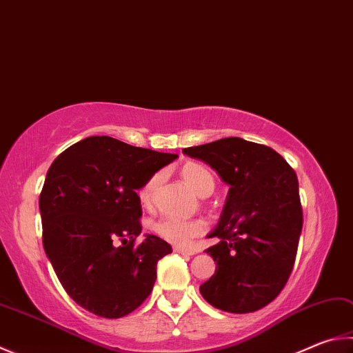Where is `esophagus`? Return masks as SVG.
<instances>
[{
	"mask_svg": "<svg viewBox=\"0 0 353 353\" xmlns=\"http://www.w3.org/2000/svg\"><path fill=\"white\" fill-rule=\"evenodd\" d=\"M172 250H174V252H176V253H179V254H188V256L194 254L193 250H190V248H183V247H179V245H176V247L172 248Z\"/></svg>",
	"mask_w": 353,
	"mask_h": 353,
	"instance_id": "esophagus-1",
	"label": "esophagus"
}]
</instances>
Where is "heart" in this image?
I'll use <instances>...</instances> for the list:
<instances>
[{
  "label": "heart",
  "mask_w": 353,
  "mask_h": 353,
  "mask_svg": "<svg viewBox=\"0 0 353 353\" xmlns=\"http://www.w3.org/2000/svg\"><path fill=\"white\" fill-rule=\"evenodd\" d=\"M181 174L183 181L187 182L191 188L201 197H207L213 194L216 188V181L211 171L201 163H187L182 168ZM162 176L154 174L146 181L139 190V201L143 207L151 205L154 199L156 190L160 183ZM152 230L160 236V238L168 241L176 245H187L197 236H201L207 230V223L201 219H182V217L174 216H163L159 221L152 223Z\"/></svg>",
  "instance_id": "b5f03b06"
}]
</instances>
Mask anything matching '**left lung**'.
<instances>
[{
  "label": "left lung",
  "mask_w": 353,
  "mask_h": 353,
  "mask_svg": "<svg viewBox=\"0 0 353 353\" xmlns=\"http://www.w3.org/2000/svg\"><path fill=\"white\" fill-rule=\"evenodd\" d=\"M183 154L210 165L230 185L219 223L205 250L216 272L201 285L207 303L223 312L250 313L283 290L303 230L296 172L265 145L241 137L191 146Z\"/></svg>",
  "instance_id": "left-lung-1"
}]
</instances>
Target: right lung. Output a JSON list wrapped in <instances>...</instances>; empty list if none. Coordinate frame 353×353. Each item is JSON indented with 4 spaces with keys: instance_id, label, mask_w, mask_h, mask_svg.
<instances>
[{
    "instance_id": "1",
    "label": "right lung",
    "mask_w": 353,
    "mask_h": 353,
    "mask_svg": "<svg viewBox=\"0 0 353 353\" xmlns=\"http://www.w3.org/2000/svg\"><path fill=\"white\" fill-rule=\"evenodd\" d=\"M176 159L92 136L50 165L40 194L43 247L63 288L83 309L121 318L150 296L157 261L172 248L154 234L134 247L142 232L137 190Z\"/></svg>"
}]
</instances>
